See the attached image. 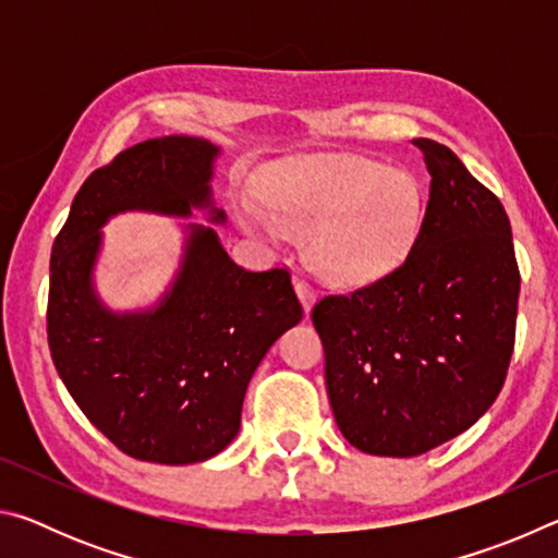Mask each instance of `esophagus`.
Returning a JSON list of instances; mask_svg holds the SVG:
<instances>
[{"mask_svg": "<svg viewBox=\"0 0 558 558\" xmlns=\"http://www.w3.org/2000/svg\"><path fill=\"white\" fill-rule=\"evenodd\" d=\"M295 292H298V298L302 302V307H305V313H310V310H313V305H315V290H313V286L298 278L295 280Z\"/></svg>", "mask_w": 558, "mask_h": 558, "instance_id": "esophagus-1", "label": "esophagus"}]
</instances>
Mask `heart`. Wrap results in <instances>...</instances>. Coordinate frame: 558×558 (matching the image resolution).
Instances as JSON below:
<instances>
[{
  "instance_id": "obj_1",
  "label": "heart",
  "mask_w": 558,
  "mask_h": 558,
  "mask_svg": "<svg viewBox=\"0 0 558 558\" xmlns=\"http://www.w3.org/2000/svg\"><path fill=\"white\" fill-rule=\"evenodd\" d=\"M263 204L239 202L245 231L305 236L319 276L354 286L391 272L409 256L426 194L409 169L362 157H317L278 167L260 184Z\"/></svg>"
}]
</instances>
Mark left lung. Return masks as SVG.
<instances>
[{
  "instance_id": "left-lung-1",
  "label": "left lung",
  "mask_w": 558,
  "mask_h": 558,
  "mask_svg": "<svg viewBox=\"0 0 558 558\" xmlns=\"http://www.w3.org/2000/svg\"><path fill=\"white\" fill-rule=\"evenodd\" d=\"M430 172L421 229L399 268L313 307L342 436L413 458L468 430L502 391L519 268L505 206L452 149L418 137Z\"/></svg>"
}]
</instances>
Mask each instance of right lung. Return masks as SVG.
<instances>
[{"label": "right lung", "instance_id": "add662e5", "mask_svg": "<svg viewBox=\"0 0 558 558\" xmlns=\"http://www.w3.org/2000/svg\"><path fill=\"white\" fill-rule=\"evenodd\" d=\"M219 147L145 140L93 172L51 251L46 310L51 359L86 418L125 456L189 465L241 428L243 396L272 342L302 319L288 268L251 272L209 226L189 223L184 258L159 305L112 313L93 290L100 226L120 211L189 216L209 209Z\"/></svg>", "mask_w": 558, "mask_h": 558}]
</instances>
